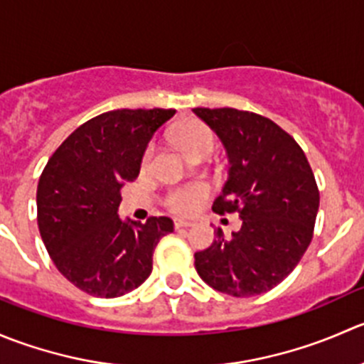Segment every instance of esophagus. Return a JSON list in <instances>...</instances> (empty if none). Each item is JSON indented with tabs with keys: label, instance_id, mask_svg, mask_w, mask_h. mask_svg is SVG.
I'll return each instance as SVG.
<instances>
[{
	"label": "esophagus",
	"instance_id": "1",
	"mask_svg": "<svg viewBox=\"0 0 364 364\" xmlns=\"http://www.w3.org/2000/svg\"><path fill=\"white\" fill-rule=\"evenodd\" d=\"M173 223H175V230H182V228H189V226H193V223L187 221V219H181V218L175 219Z\"/></svg>",
	"mask_w": 364,
	"mask_h": 364
}]
</instances>
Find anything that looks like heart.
Segmentation results:
<instances>
[{
  "label": "heart",
  "instance_id": "obj_1",
  "mask_svg": "<svg viewBox=\"0 0 364 364\" xmlns=\"http://www.w3.org/2000/svg\"><path fill=\"white\" fill-rule=\"evenodd\" d=\"M175 145L186 154L187 157L198 156V154H210V150L214 149V134H212L210 129L207 125L200 124V122H189V124H183L178 129H175L173 134ZM154 149L149 146V150L145 152L143 157V164H149L150 157H152ZM207 194V187L200 182L187 183V186L177 187V189L171 191L166 198V205L177 214H187V212L194 210V207L198 205V201Z\"/></svg>",
  "mask_w": 364,
  "mask_h": 364
}]
</instances>
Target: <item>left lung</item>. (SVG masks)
Returning a JSON list of instances; mask_svg holds the SVG:
<instances>
[{
    "instance_id": "8db88e82",
    "label": "left lung",
    "mask_w": 364,
    "mask_h": 364,
    "mask_svg": "<svg viewBox=\"0 0 364 364\" xmlns=\"http://www.w3.org/2000/svg\"><path fill=\"white\" fill-rule=\"evenodd\" d=\"M228 154V181L214 200L218 214L237 212L239 232H215L194 253L200 278L233 297L274 289L296 269L313 237L318 189L303 149L269 118L233 107H194Z\"/></svg>"
}]
</instances>
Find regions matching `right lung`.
I'll use <instances>...</instances> for the list:
<instances>
[{
	"instance_id": "obj_1",
	"label": "right lung",
	"mask_w": 364,
	"mask_h": 364,
	"mask_svg": "<svg viewBox=\"0 0 364 364\" xmlns=\"http://www.w3.org/2000/svg\"><path fill=\"white\" fill-rule=\"evenodd\" d=\"M175 109H114L75 129L46 164L37 187L41 237L56 269L82 292L120 297L152 272L170 218L118 215L120 189L139 175L150 139Z\"/></svg>"
}]
</instances>
